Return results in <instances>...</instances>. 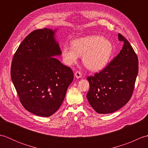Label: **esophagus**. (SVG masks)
<instances>
[{
  "instance_id": "obj_1",
  "label": "esophagus",
  "mask_w": 148,
  "mask_h": 148,
  "mask_svg": "<svg viewBox=\"0 0 148 148\" xmlns=\"http://www.w3.org/2000/svg\"><path fill=\"white\" fill-rule=\"evenodd\" d=\"M74 75H75V76H76V77L78 78V79L82 77V74H81V73L79 71H76V72H75Z\"/></svg>"
}]
</instances>
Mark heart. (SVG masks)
Instances as JSON below:
<instances>
[{"label": "heart", "mask_w": 148, "mask_h": 148, "mask_svg": "<svg viewBox=\"0 0 148 148\" xmlns=\"http://www.w3.org/2000/svg\"><path fill=\"white\" fill-rule=\"evenodd\" d=\"M61 53L65 65L71 66L82 56L84 65L92 71H100L108 64L113 53V45L108 39L90 36L74 40L72 45H64Z\"/></svg>", "instance_id": "obj_1"}]
</instances>
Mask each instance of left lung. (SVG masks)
Wrapping results in <instances>:
<instances>
[{
  "label": "left lung",
  "mask_w": 148,
  "mask_h": 148,
  "mask_svg": "<svg viewBox=\"0 0 148 148\" xmlns=\"http://www.w3.org/2000/svg\"><path fill=\"white\" fill-rule=\"evenodd\" d=\"M118 39L124 43L119 54L99 73L87 77L90 83L87 99L99 114L114 112L129 101L138 74L136 53L120 34Z\"/></svg>",
  "instance_id": "8db88e82"
}]
</instances>
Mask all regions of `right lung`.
I'll return each instance as SVG.
<instances>
[{
    "label": "right lung",
    "mask_w": 148,
    "mask_h": 148,
    "mask_svg": "<svg viewBox=\"0 0 148 148\" xmlns=\"http://www.w3.org/2000/svg\"><path fill=\"white\" fill-rule=\"evenodd\" d=\"M56 30L45 28L29 34L11 64V79L21 104L42 117H49L59 109L74 79L71 69L53 57L62 54L55 39Z\"/></svg>",
    "instance_id": "obj_1"
}]
</instances>
